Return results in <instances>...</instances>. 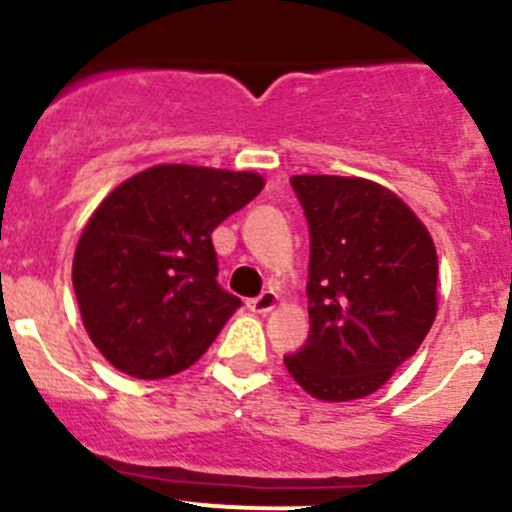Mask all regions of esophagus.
Returning <instances> with one entry per match:
<instances>
[{
    "label": "esophagus",
    "mask_w": 512,
    "mask_h": 512,
    "mask_svg": "<svg viewBox=\"0 0 512 512\" xmlns=\"http://www.w3.org/2000/svg\"><path fill=\"white\" fill-rule=\"evenodd\" d=\"M277 302H280L277 292L267 289V292H262L260 297L247 299V309H250V312H255V314H267V312H272V309L277 307Z\"/></svg>",
    "instance_id": "1"
}]
</instances>
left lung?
I'll list each match as a JSON object with an SVG mask.
<instances>
[{
	"label": "left lung",
	"instance_id": "8db88e82",
	"mask_svg": "<svg viewBox=\"0 0 512 512\" xmlns=\"http://www.w3.org/2000/svg\"><path fill=\"white\" fill-rule=\"evenodd\" d=\"M292 188L309 223V339L285 366L314 399H364L416 354L436 319V245L374 180L292 175Z\"/></svg>",
	"mask_w": 512,
	"mask_h": 512
}]
</instances>
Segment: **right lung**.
<instances>
[{
  "label": "right lung",
  "instance_id": "1",
  "mask_svg": "<svg viewBox=\"0 0 512 512\" xmlns=\"http://www.w3.org/2000/svg\"><path fill=\"white\" fill-rule=\"evenodd\" d=\"M265 178L252 170L163 163L113 188L74 252L76 302L91 342L136 379H165L208 352L242 307L218 285L213 230Z\"/></svg>",
  "mask_w": 512,
  "mask_h": 512
}]
</instances>
